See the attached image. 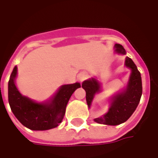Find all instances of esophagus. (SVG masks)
Wrapping results in <instances>:
<instances>
[{
  "label": "esophagus",
  "mask_w": 158,
  "mask_h": 158,
  "mask_svg": "<svg viewBox=\"0 0 158 158\" xmlns=\"http://www.w3.org/2000/svg\"><path fill=\"white\" fill-rule=\"evenodd\" d=\"M87 76H88V74H87L86 73H82L79 75V79H80V80H83V79H85Z\"/></svg>",
  "instance_id": "esophagus-1"
}]
</instances>
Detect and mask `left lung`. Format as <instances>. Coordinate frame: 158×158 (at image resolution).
Here are the masks:
<instances>
[{"instance_id": "1", "label": "left lung", "mask_w": 158, "mask_h": 158, "mask_svg": "<svg viewBox=\"0 0 158 158\" xmlns=\"http://www.w3.org/2000/svg\"><path fill=\"white\" fill-rule=\"evenodd\" d=\"M116 52L120 54H125V50L120 44H116ZM125 65L131 69V75L129 84L124 91L119 93L113 97L108 113L103 117L95 119L98 123L106 125H118L130 118L140 101L142 95V82L141 76L137 67L132 59L126 57ZM82 88L86 92V102L90 106L95 94L100 92V85L96 79H89L84 81Z\"/></svg>"}]
</instances>
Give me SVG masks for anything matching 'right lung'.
I'll use <instances>...</instances> for the list:
<instances>
[{"label": "right lung", "mask_w": 158, "mask_h": 158, "mask_svg": "<svg viewBox=\"0 0 158 158\" xmlns=\"http://www.w3.org/2000/svg\"><path fill=\"white\" fill-rule=\"evenodd\" d=\"M17 66L8 82V102L11 110L23 125L32 130H47L57 127L65 114L66 106L72 94L80 87L79 83L62 85L51 103H36L23 96L14 83Z\"/></svg>", "instance_id": "1"}]
</instances>
